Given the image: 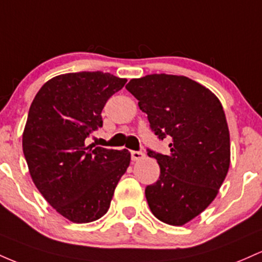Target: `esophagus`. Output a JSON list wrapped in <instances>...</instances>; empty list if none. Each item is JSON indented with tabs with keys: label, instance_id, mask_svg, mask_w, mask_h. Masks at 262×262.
<instances>
[{
	"label": "esophagus",
	"instance_id": "obj_1",
	"mask_svg": "<svg viewBox=\"0 0 262 262\" xmlns=\"http://www.w3.org/2000/svg\"><path fill=\"white\" fill-rule=\"evenodd\" d=\"M145 157V154L142 151H131V160L132 161H140L141 158Z\"/></svg>",
	"mask_w": 262,
	"mask_h": 262
}]
</instances>
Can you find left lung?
I'll return each mask as SVG.
<instances>
[{
	"instance_id": "left-lung-1",
	"label": "left lung",
	"mask_w": 262,
	"mask_h": 262,
	"mask_svg": "<svg viewBox=\"0 0 262 262\" xmlns=\"http://www.w3.org/2000/svg\"><path fill=\"white\" fill-rule=\"evenodd\" d=\"M126 89L139 100L158 139L169 137L168 155L147 149L160 164L145 194L152 214L181 226L214 201L230 166V135L219 99L183 75L151 74L131 79Z\"/></svg>"
}]
</instances>
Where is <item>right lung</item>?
I'll list each match as a JSON object with an SVG mask.
<instances>
[{"instance_id":"obj_1","label":"right lung","mask_w":262,"mask_h":262,"mask_svg":"<svg viewBox=\"0 0 262 262\" xmlns=\"http://www.w3.org/2000/svg\"><path fill=\"white\" fill-rule=\"evenodd\" d=\"M126 81L102 72L61 74L40 88L29 107L22 146L31 177L44 199L76 224L106 214L130 164L127 149L85 145Z\"/></svg>"}]
</instances>
